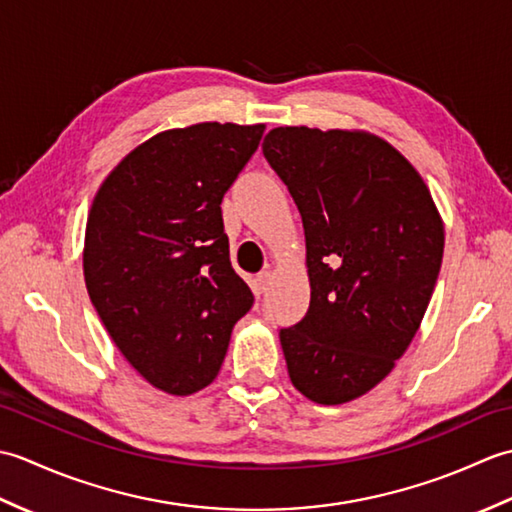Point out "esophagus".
Segmentation results:
<instances>
[{
	"mask_svg": "<svg viewBox=\"0 0 512 512\" xmlns=\"http://www.w3.org/2000/svg\"><path fill=\"white\" fill-rule=\"evenodd\" d=\"M270 286H273V275H270L268 270H264V273H259L255 277V290L259 292V295H264V292H268Z\"/></svg>",
	"mask_w": 512,
	"mask_h": 512,
	"instance_id": "1",
	"label": "esophagus"
}]
</instances>
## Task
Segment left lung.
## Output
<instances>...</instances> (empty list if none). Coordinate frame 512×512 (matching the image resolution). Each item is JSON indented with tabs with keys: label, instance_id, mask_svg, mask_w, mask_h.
I'll return each instance as SVG.
<instances>
[{
	"label": "left lung",
	"instance_id": "left-lung-1",
	"mask_svg": "<svg viewBox=\"0 0 512 512\" xmlns=\"http://www.w3.org/2000/svg\"><path fill=\"white\" fill-rule=\"evenodd\" d=\"M264 156L306 231L310 308L279 332L292 385L319 405L376 387L416 336L444 226L409 160L367 132L277 127Z\"/></svg>",
	"mask_w": 512,
	"mask_h": 512
}]
</instances>
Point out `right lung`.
I'll list each match as a JSON object with an SVG mask.
<instances>
[{"instance_id":"obj_1","label":"right lung","mask_w":512,"mask_h":512,"mask_svg":"<svg viewBox=\"0 0 512 512\" xmlns=\"http://www.w3.org/2000/svg\"><path fill=\"white\" fill-rule=\"evenodd\" d=\"M264 129L198 123L156 134L92 202L83 250L92 306L129 365L167 394L213 383L255 301L231 266L220 204Z\"/></svg>"}]
</instances>
